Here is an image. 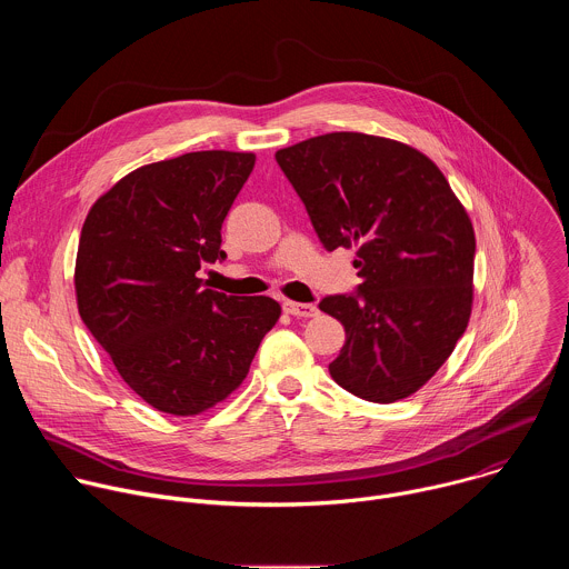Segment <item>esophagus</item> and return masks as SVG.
Segmentation results:
<instances>
[{
    "label": "esophagus",
    "mask_w": 569,
    "mask_h": 569,
    "mask_svg": "<svg viewBox=\"0 0 569 569\" xmlns=\"http://www.w3.org/2000/svg\"><path fill=\"white\" fill-rule=\"evenodd\" d=\"M283 310L292 317H315L317 315V306L315 303H297V301H283Z\"/></svg>",
    "instance_id": "obj_1"
}]
</instances>
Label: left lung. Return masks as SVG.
Returning <instances> with one entry per match:
<instances>
[{"label":"left lung","mask_w":569,"mask_h":569,"mask_svg":"<svg viewBox=\"0 0 569 569\" xmlns=\"http://www.w3.org/2000/svg\"><path fill=\"white\" fill-rule=\"evenodd\" d=\"M329 252L356 248L358 295L323 297L347 342L329 365L358 398L396 402L450 358L472 310V222L435 161L365 132H329L277 150Z\"/></svg>","instance_id":"8db88e82"}]
</instances>
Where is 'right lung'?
Returning <instances> with one entry per match:
<instances>
[{
    "mask_svg": "<svg viewBox=\"0 0 569 569\" xmlns=\"http://www.w3.org/2000/svg\"><path fill=\"white\" fill-rule=\"evenodd\" d=\"M254 152L198 150L121 178L78 240V312L119 376L154 410L196 417L246 380L281 317L270 297H229L198 270L227 254L220 229Z\"/></svg>",
    "mask_w": 569,
    "mask_h": 569,
    "instance_id": "1",
    "label": "right lung"
}]
</instances>
